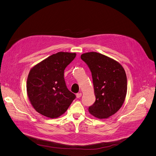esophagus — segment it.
Wrapping results in <instances>:
<instances>
[{"label": "esophagus", "instance_id": "obj_1", "mask_svg": "<svg viewBox=\"0 0 156 156\" xmlns=\"http://www.w3.org/2000/svg\"><path fill=\"white\" fill-rule=\"evenodd\" d=\"M81 93H76V98H80L81 97Z\"/></svg>", "mask_w": 156, "mask_h": 156}]
</instances>
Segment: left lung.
<instances>
[{
	"mask_svg": "<svg viewBox=\"0 0 156 156\" xmlns=\"http://www.w3.org/2000/svg\"><path fill=\"white\" fill-rule=\"evenodd\" d=\"M81 59L91 71L96 97L89 112L97 118L107 119L121 108L126 99V71L115 60L96 52L82 54Z\"/></svg>",
	"mask_w": 156,
	"mask_h": 156,
	"instance_id": "8db88e82",
	"label": "left lung"
}]
</instances>
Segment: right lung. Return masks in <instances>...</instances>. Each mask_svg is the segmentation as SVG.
Here are the masks:
<instances>
[{"mask_svg": "<svg viewBox=\"0 0 156 156\" xmlns=\"http://www.w3.org/2000/svg\"><path fill=\"white\" fill-rule=\"evenodd\" d=\"M76 53L59 52L34 66L29 71L27 92L34 108L41 115L55 119L67 110L76 95L66 85L64 71Z\"/></svg>", "mask_w": 156, "mask_h": 156, "instance_id": "obj_1", "label": "right lung"}]
</instances>
